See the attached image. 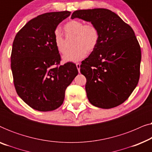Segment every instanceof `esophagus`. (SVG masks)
Wrapping results in <instances>:
<instances>
[{
	"mask_svg": "<svg viewBox=\"0 0 152 152\" xmlns=\"http://www.w3.org/2000/svg\"><path fill=\"white\" fill-rule=\"evenodd\" d=\"M76 66H77V68L79 72H80V63H77V64H76Z\"/></svg>",
	"mask_w": 152,
	"mask_h": 152,
	"instance_id": "esophagus-1",
	"label": "esophagus"
}]
</instances>
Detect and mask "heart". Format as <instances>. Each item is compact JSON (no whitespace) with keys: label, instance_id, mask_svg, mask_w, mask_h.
I'll return each instance as SVG.
<instances>
[{"label":"heart","instance_id":"obj_1","mask_svg":"<svg viewBox=\"0 0 152 152\" xmlns=\"http://www.w3.org/2000/svg\"><path fill=\"white\" fill-rule=\"evenodd\" d=\"M64 29L67 37L75 36V48L64 56V61H79L86 57L87 53H92L96 49L99 34L98 29L94 25L84 24L79 20H71L64 25ZM54 43L60 53L64 54L67 51L65 38L59 30H56L54 34Z\"/></svg>","mask_w":152,"mask_h":152}]
</instances>
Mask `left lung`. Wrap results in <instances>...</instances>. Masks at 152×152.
<instances>
[{
  "instance_id": "1",
  "label": "left lung",
  "mask_w": 152,
  "mask_h": 152,
  "mask_svg": "<svg viewBox=\"0 0 152 152\" xmlns=\"http://www.w3.org/2000/svg\"><path fill=\"white\" fill-rule=\"evenodd\" d=\"M91 22L98 29L96 49L80 66L86 78L87 97L95 107L111 109L128 99L140 77L141 50L131 26L111 10L75 11L71 18Z\"/></svg>"
}]
</instances>
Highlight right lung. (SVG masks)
Wrapping results in <instances>:
<instances>
[{"label": "right lung", "instance_id": "obj_1", "mask_svg": "<svg viewBox=\"0 0 152 152\" xmlns=\"http://www.w3.org/2000/svg\"><path fill=\"white\" fill-rule=\"evenodd\" d=\"M70 14L68 11L41 14L14 38L11 55L14 86L18 96L37 111L59 108L66 88L78 74L72 62L59 66L61 57L54 43L56 28Z\"/></svg>", "mask_w": 152, "mask_h": 152}]
</instances>
